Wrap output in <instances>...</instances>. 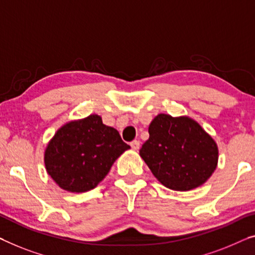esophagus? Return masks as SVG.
<instances>
[{
    "mask_svg": "<svg viewBox=\"0 0 255 255\" xmlns=\"http://www.w3.org/2000/svg\"><path fill=\"white\" fill-rule=\"evenodd\" d=\"M130 146L132 150H138L139 149V140L134 139L132 142H130Z\"/></svg>",
    "mask_w": 255,
    "mask_h": 255,
    "instance_id": "obj_1",
    "label": "esophagus"
}]
</instances>
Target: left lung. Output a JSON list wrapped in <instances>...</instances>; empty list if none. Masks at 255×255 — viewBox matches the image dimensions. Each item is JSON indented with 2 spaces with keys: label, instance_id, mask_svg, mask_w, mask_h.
I'll return each instance as SVG.
<instances>
[{
  "label": "left lung",
  "instance_id": "8db88e82",
  "mask_svg": "<svg viewBox=\"0 0 255 255\" xmlns=\"http://www.w3.org/2000/svg\"><path fill=\"white\" fill-rule=\"evenodd\" d=\"M149 134L139 154L166 188L176 191L198 188L218 166L215 140L191 118L161 113L152 120Z\"/></svg>",
  "mask_w": 255,
  "mask_h": 255
}]
</instances>
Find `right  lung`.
Wrapping results in <instances>:
<instances>
[{"label":"right lung","mask_w":255,"mask_h":255,"mask_svg":"<svg viewBox=\"0 0 255 255\" xmlns=\"http://www.w3.org/2000/svg\"><path fill=\"white\" fill-rule=\"evenodd\" d=\"M128 149L117 129L90 115L57 130L44 152L45 169L62 189L86 192L97 187Z\"/></svg>","instance_id":"add662e5"}]
</instances>
